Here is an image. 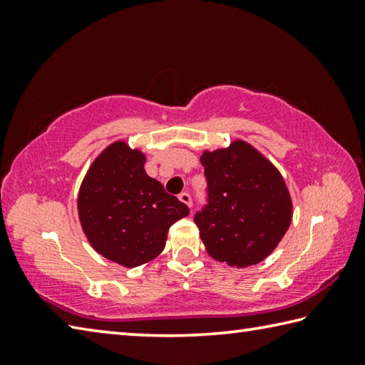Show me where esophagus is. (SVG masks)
Returning <instances> with one entry per match:
<instances>
[{"label":"esophagus","instance_id":"1","mask_svg":"<svg viewBox=\"0 0 365 365\" xmlns=\"http://www.w3.org/2000/svg\"><path fill=\"white\" fill-rule=\"evenodd\" d=\"M178 200H180L183 205H187L188 207H191V197H190V195L187 193V191H183V193L178 195Z\"/></svg>","mask_w":365,"mask_h":365}]
</instances>
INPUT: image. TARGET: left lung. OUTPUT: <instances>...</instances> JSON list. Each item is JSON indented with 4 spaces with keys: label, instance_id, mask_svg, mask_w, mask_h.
Here are the masks:
<instances>
[{
    "label": "left lung",
    "instance_id": "left-lung-1",
    "mask_svg": "<svg viewBox=\"0 0 365 365\" xmlns=\"http://www.w3.org/2000/svg\"><path fill=\"white\" fill-rule=\"evenodd\" d=\"M209 205L195 215L207 255L230 267L264 261L279 246L293 219L285 178L245 140L202 150Z\"/></svg>",
    "mask_w": 365,
    "mask_h": 365
}]
</instances>
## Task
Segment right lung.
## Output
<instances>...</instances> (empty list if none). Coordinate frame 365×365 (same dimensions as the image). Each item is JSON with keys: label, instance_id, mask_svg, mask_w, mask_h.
<instances>
[{"label": "right lung", "instance_id": "add662e5", "mask_svg": "<svg viewBox=\"0 0 365 365\" xmlns=\"http://www.w3.org/2000/svg\"><path fill=\"white\" fill-rule=\"evenodd\" d=\"M145 163L140 148L115 140L90 164L77 196L78 220L91 248L127 269L156 259L169 227L190 214L146 174Z\"/></svg>", "mask_w": 365, "mask_h": 365}]
</instances>
